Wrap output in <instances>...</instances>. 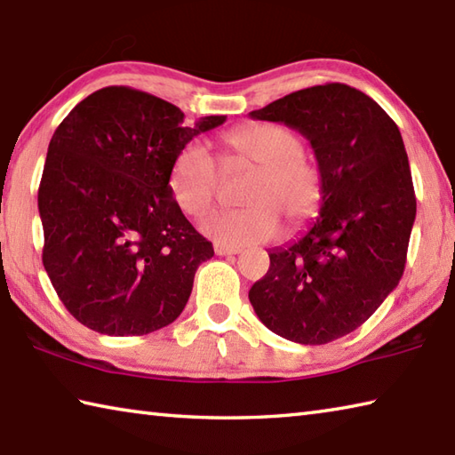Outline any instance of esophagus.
Listing matches in <instances>:
<instances>
[{
    "mask_svg": "<svg viewBox=\"0 0 455 455\" xmlns=\"http://www.w3.org/2000/svg\"><path fill=\"white\" fill-rule=\"evenodd\" d=\"M214 252L219 256H228V254H238L241 249L238 246H228V244H222V243H214Z\"/></svg>",
    "mask_w": 455,
    "mask_h": 455,
    "instance_id": "1",
    "label": "esophagus"
}]
</instances>
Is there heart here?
<instances>
[{
  "label": "heart",
  "mask_w": 455,
  "mask_h": 455,
  "mask_svg": "<svg viewBox=\"0 0 455 455\" xmlns=\"http://www.w3.org/2000/svg\"><path fill=\"white\" fill-rule=\"evenodd\" d=\"M225 147L228 156L259 171L243 193V203L249 206L204 217V235L228 246L254 244L278 236L283 220L296 230L316 217L324 201V175L320 164L304 155V141L294 129L249 123L227 133ZM169 187L183 212L199 217L209 211L220 191V164L211 147L199 139L180 147Z\"/></svg>",
  "instance_id": "heart-1"
}]
</instances>
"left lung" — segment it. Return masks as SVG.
Instances as JSON below:
<instances>
[{"instance_id":"left-lung-1","label":"left lung","mask_w":455,"mask_h":455,"mask_svg":"<svg viewBox=\"0 0 455 455\" xmlns=\"http://www.w3.org/2000/svg\"><path fill=\"white\" fill-rule=\"evenodd\" d=\"M251 117L302 133L324 175L320 217L268 252L251 304L286 340H338L364 324L406 268L416 195L400 129L374 99L344 84L294 91Z\"/></svg>"}]
</instances>
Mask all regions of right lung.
Segmentation results:
<instances>
[{"instance_id": "add662e5", "label": "right lung", "mask_w": 455, "mask_h": 455, "mask_svg": "<svg viewBox=\"0 0 455 455\" xmlns=\"http://www.w3.org/2000/svg\"><path fill=\"white\" fill-rule=\"evenodd\" d=\"M113 85L73 107L49 141L37 204L44 267L63 307L107 336H143L183 312L212 244L185 219L169 175L179 148L225 123Z\"/></svg>"}]
</instances>
